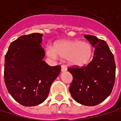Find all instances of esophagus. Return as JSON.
I'll return each instance as SVG.
<instances>
[{
  "mask_svg": "<svg viewBox=\"0 0 121 121\" xmlns=\"http://www.w3.org/2000/svg\"><path fill=\"white\" fill-rule=\"evenodd\" d=\"M67 70V68L65 65H62L61 66V72H65Z\"/></svg>",
  "mask_w": 121,
  "mask_h": 121,
  "instance_id": "obj_1",
  "label": "esophagus"
}]
</instances>
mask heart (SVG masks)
<instances>
[{"label": "heart", "mask_w": 121, "mask_h": 121, "mask_svg": "<svg viewBox=\"0 0 121 121\" xmlns=\"http://www.w3.org/2000/svg\"><path fill=\"white\" fill-rule=\"evenodd\" d=\"M48 56L57 58H69L71 64L75 66H83L91 60L92 51L89 44L81 41H64L57 44L54 49L48 46L46 49Z\"/></svg>", "instance_id": "heart-1"}]
</instances>
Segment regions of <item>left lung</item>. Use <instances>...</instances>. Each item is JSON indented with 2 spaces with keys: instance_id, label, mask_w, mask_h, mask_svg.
Wrapping results in <instances>:
<instances>
[{
  "instance_id": "1",
  "label": "left lung",
  "mask_w": 121,
  "mask_h": 121,
  "mask_svg": "<svg viewBox=\"0 0 121 121\" xmlns=\"http://www.w3.org/2000/svg\"><path fill=\"white\" fill-rule=\"evenodd\" d=\"M84 37L95 47L94 56L86 66L68 69L73 77L69 92L78 103L92 106L111 94L115 81V62L106 41L93 35Z\"/></svg>"
}]
</instances>
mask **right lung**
Here are the masks:
<instances>
[{
	"label": "right lung",
	"instance_id": "add662e5",
	"mask_svg": "<svg viewBox=\"0 0 121 121\" xmlns=\"http://www.w3.org/2000/svg\"><path fill=\"white\" fill-rule=\"evenodd\" d=\"M43 35H23L12 42L5 56L4 81L8 92L24 106H37L47 98L60 66H50L43 60Z\"/></svg>",
	"mask_w": 121,
	"mask_h": 121
}]
</instances>
